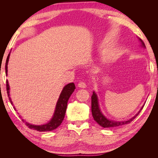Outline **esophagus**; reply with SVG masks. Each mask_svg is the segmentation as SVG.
Segmentation results:
<instances>
[{"label":"esophagus","mask_w":158,"mask_h":158,"mask_svg":"<svg viewBox=\"0 0 158 158\" xmlns=\"http://www.w3.org/2000/svg\"><path fill=\"white\" fill-rule=\"evenodd\" d=\"M78 87L80 88H86V84L84 82H79L78 83Z\"/></svg>","instance_id":"34e87169"}]
</instances>
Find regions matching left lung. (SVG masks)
<instances>
[{"instance_id": "8db88e82", "label": "left lung", "mask_w": 158, "mask_h": 158, "mask_svg": "<svg viewBox=\"0 0 158 158\" xmlns=\"http://www.w3.org/2000/svg\"><path fill=\"white\" fill-rule=\"evenodd\" d=\"M138 39H139V41L140 43V46H142L144 48H146L144 42L140 38L138 37ZM91 98H92V116L94 117V119L100 126H102L103 127H110V128H113V127H119L123 125H126V124L130 123L132 121H133L135 119V117L137 115H139V113L141 111V110L143 109L144 106V105H143L141 107V109L139 110V111L137 113L135 116L132 117V118H130L129 119L125 120V121L110 120L109 118H107V117L102 113L101 110H100L98 96H97L96 93L94 91L93 92Z\"/></svg>"}]
</instances>
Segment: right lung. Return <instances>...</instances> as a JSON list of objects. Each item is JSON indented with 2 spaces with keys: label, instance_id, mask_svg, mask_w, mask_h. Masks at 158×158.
<instances>
[{
  "label": "right lung",
  "instance_id": "obj_1",
  "mask_svg": "<svg viewBox=\"0 0 158 158\" xmlns=\"http://www.w3.org/2000/svg\"><path fill=\"white\" fill-rule=\"evenodd\" d=\"M9 56H10V53L7 56V58L6 60V64H5V72H6V75L7 76V71H8V62L9 60ZM6 91H7L8 96L9 98V101L11 102V105H13L12 100L11 99V97H10V88L9 85V82L7 80H6ZM75 89V85L73 83H70L67 84L64 87L61 93H60L59 98L57 101L54 113H53V115L52 117V119H50L49 122L43 124V125H33V124L27 122H26V120L22 119V121L23 122H25L26 125L28 127L31 129H33L35 130L39 131V132H48V131H52L56 129L60 124L62 123V121L64 118L66 110L67 108V102H68V100L70 98V96H71L72 94L73 93L74 90ZM13 108L16 110L15 107L13 106ZM19 117H22L19 116Z\"/></svg>",
  "mask_w": 158,
  "mask_h": 158
}]
</instances>
